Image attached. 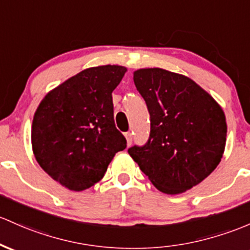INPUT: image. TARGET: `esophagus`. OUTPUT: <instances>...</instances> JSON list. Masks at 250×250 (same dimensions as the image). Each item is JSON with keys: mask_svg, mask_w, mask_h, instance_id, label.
I'll return each instance as SVG.
<instances>
[{"mask_svg": "<svg viewBox=\"0 0 250 250\" xmlns=\"http://www.w3.org/2000/svg\"><path fill=\"white\" fill-rule=\"evenodd\" d=\"M125 139H127L128 146H129V145H131V141H133V135H131L130 131H127V133H125Z\"/></svg>", "mask_w": 250, "mask_h": 250, "instance_id": "esophagus-1", "label": "esophagus"}]
</instances>
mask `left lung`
<instances>
[{
    "label": "left lung",
    "mask_w": 250,
    "mask_h": 250,
    "mask_svg": "<svg viewBox=\"0 0 250 250\" xmlns=\"http://www.w3.org/2000/svg\"><path fill=\"white\" fill-rule=\"evenodd\" d=\"M134 84L147 104L150 133L144 146L128 153L159 191L190 190L221 161L227 138L223 110L192 79L163 68L135 71Z\"/></svg>",
    "instance_id": "left-lung-1"
}]
</instances>
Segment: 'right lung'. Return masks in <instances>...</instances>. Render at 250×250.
Returning <instances> with one entry per match:
<instances>
[{
    "instance_id": "1",
    "label": "right lung",
    "mask_w": 250,
    "mask_h": 250,
    "mask_svg": "<svg viewBox=\"0 0 250 250\" xmlns=\"http://www.w3.org/2000/svg\"><path fill=\"white\" fill-rule=\"evenodd\" d=\"M127 68H86L45 96L34 114L32 146L41 168L72 191L100 182L127 140L115 127L112 91Z\"/></svg>"
}]
</instances>
